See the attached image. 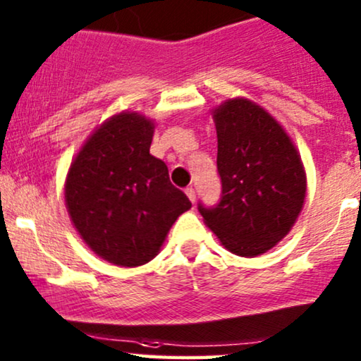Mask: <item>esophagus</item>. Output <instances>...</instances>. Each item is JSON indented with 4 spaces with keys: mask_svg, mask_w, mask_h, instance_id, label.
<instances>
[{
    "mask_svg": "<svg viewBox=\"0 0 361 361\" xmlns=\"http://www.w3.org/2000/svg\"><path fill=\"white\" fill-rule=\"evenodd\" d=\"M185 194H188V197H189L190 202L196 201V190H194V188H188V189H185Z\"/></svg>",
    "mask_w": 361,
    "mask_h": 361,
    "instance_id": "esophagus-1",
    "label": "esophagus"
}]
</instances>
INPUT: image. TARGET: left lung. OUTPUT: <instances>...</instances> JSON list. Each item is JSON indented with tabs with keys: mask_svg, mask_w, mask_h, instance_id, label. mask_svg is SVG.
Wrapping results in <instances>:
<instances>
[{
	"mask_svg": "<svg viewBox=\"0 0 361 361\" xmlns=\"http://www.w3.org/2000/svg\"><path fill=\"white\" fill-rule=\"evenodd\" d=\"M223 196L216 207L199 204L206 226L228 252L253 258L274 248L302 211L307 179L283 126L247 97L213 109Z\"/></svg>",
	"mask_w": 361,
	"mask_h": 361,
	"instance_id": "obj_1",
	"label": "left lung"
}]
</instances>
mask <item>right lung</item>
Instances as JSON below:
<instances>
[{
	"mask_svg": "<svg viewBox=\"0 0 361 361\" xmlns=\"http://www.w3.org/2000/svg\"><path fill=\"white\" fill-rule=\"evenodd\" d=\"M155 123L137 111L113 114L71 162L63 194L71 221L97 257L118 267L145 265L190 201L150 154Z\"/></svg>",
	"mask_w": 361,
	"mask_h": 361,
	"instance_id": "add662e5",
	"label": "right lung"
}]
</instances>
